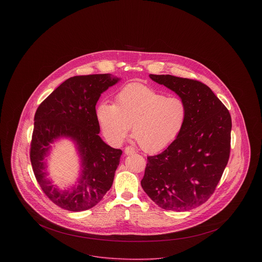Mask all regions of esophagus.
Here are the masks:
<instances>
[{"label":"esophagus","instance_id":"1","mask_svg":"<svg viewBox=\"0 0 262 262\" xmlns=\"http://www.w3.org/2000/svg\"><path fill=\"white\" fill-rule=\"evenodd\" d=\"M124 152H125L126 155H132V154L135 153V150H134V148H132L131 146H127L124 150Z\"/></svg>","mask_w":262,"mask_h":262}]
</instances>
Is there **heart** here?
<instances>
[{"mask_svg":"<svg viewBox=\"0 0 262 262\" xmlns=\"http://www.w3.org/2000/svg\"><path fill=\"white\" fill-rule=\"evenodd\" d=\"M97 118L106 139L114 145L126 138L131 124L133 137L146 152L162 149L183 131L187 119L186 102L142 83H129L116 96V104L102 103Z\"/></svg>","mask_w":262,"mask_h":262,"instance_id":"1","label":"heart"}]
</instances>
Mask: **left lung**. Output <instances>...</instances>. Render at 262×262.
<instances>
[{
  "instance_id": "8db88e82",
  "label": "left lung",
  "mask_w": 262,
  "mask_h": 262,
  "mask_svg": "<svg viewBox=\"0 0 262 262\" xmlns=\"http://www.w3.org/2000/svg\"><path fill=\"white\" fill-rule=\"evenodd\" d=\"M149 77L186 102L187 119L166 149L147 157L141 186L160 208L188 211L208 201L221 180L230 155L231 116L201 81L169 75Z\"/></svg>"
}]
</instances>
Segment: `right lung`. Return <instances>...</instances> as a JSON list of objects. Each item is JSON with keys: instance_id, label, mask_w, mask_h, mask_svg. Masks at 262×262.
Wrapping results in <instances>:
<instances>
[{"instance_id": "1", "label": "right lung", "mask_w": 262, "mask_h": 262, "mask_svg": "<svg viewBox=\"0 0 262 262\" xmlns=\"http://www.w3.org/2000/svg\"><path fill=\"white\" fill-rule=\"evenodd\" d=\"M120 80L110 74L78 75L63 81L38 107L34 116L30 159L39 186L58 207L80 212L96 206L111 188L122 150L100 137L96 105L101 95ZM70 139L80 157L75 185L60 189L48 179L47 156L52 144Z\"/></svg>"}]
</instances>
